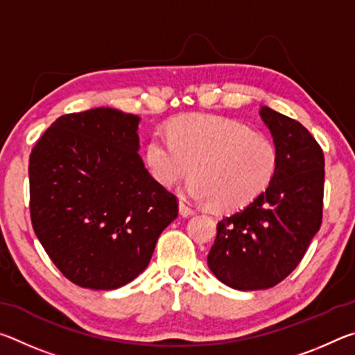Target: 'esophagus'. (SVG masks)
Instances as JSON below:
<instances>
[{
	"mask_svg": "<svg viewBox=\"0 0 355 355\" xmlns=\"http://www.w3.org/2000/svg\"><path fill=\"white\" fill-rule=\"evenodd\" d=\"M178 209H180V214H182L183 218H188V216L194 214V209H192L184 200L178 202Z\"/></svg>",
	"mask_w": 355,
	"mask_h": 355,
	"instance_id": "1",
	"label": "esophagus"
}]
</instances>
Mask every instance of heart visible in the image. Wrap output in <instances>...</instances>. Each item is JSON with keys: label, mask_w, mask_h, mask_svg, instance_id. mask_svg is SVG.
<instances>
[{"label": "heart", "mask_w": 355, "mask_h": 355, "mask_svg": "<svg viewBox=\"0 0 355 355\" xmlns=\"http://www.w3.org/2000/svg\"><path fill=\"white\" fill-rule=\"evenodd\" d=\"M144 159L163 188H172L191 169L186 189L216 211L248 207L269 188L279 167L277 147L268 136L209 114H188L172 120L167 133L155 131Z\"/></svg>", "instance_id": "obj_1"}]
</instances>
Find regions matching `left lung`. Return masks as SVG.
<instances>
[{
	"label": "left lung",
	"instance_id": "obj_1",
	"mask_svg": "<svg viewBox=\"0 0 355 355\" xmlns=\"http://www.w3.org/2000/svg\"><path fill=\"white\" fill-rule=\"evenodd\" d=\"M260 117L277 147L279 167L269 188L241 211L218 222L208 266L222 284L266 290L302 260L322 220L324 155L297 120L268 106Z\"/></svg>",
	"mask_w": 355,
	"mask_h": 355
}]
</instances>
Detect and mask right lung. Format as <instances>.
<instances>
[{
	"instance_id": "obj_1",
	"label": "right lung",
	"mask_w": 355,
	"mask_h": 355,
	"mask_svg": "<svg viewBox=\"0 0 355 355\" xmlns=\"http://www.w3.org/2000/svg\"><path fill=\"white\" fill-rule=\"evenodd\" d=\"M141 119L95 107L56 119L29 156V211L48 257L75 285L116 290L148 266L177 218L139 156Z\"/></svg>"
}]
</instances>
